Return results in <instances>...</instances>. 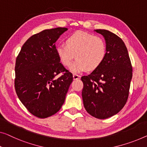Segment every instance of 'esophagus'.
Instances as JSON below:
<instances>
[{
	"label": "esophagus",
	"instance_id": "34e87169",
	"mask_svg": "<svg viewBox=\"0 0 147 147\" xmlns=\"http://www.w3.org/2000/svg\"><path fill=\"white\" fill-rule=\"evenodd\" d=\"M73 79L74 80H78L79 79V78H80V76L78 75V74H73Z\"/></svg>",
	"mask_w": 147,
	"mask_h": 147
}]
</instances>
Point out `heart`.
Segmentation results:
<instances>
[{
  "label": "heart",
  "mask_w": 147,
  "mask_h": 147,
  "mask_svg": "<svg viewBox=\"0 0 147 147\" xmlns=\"http://www.w3.org/2000/svg\"><path fill=\"white\" fill-rule=\"evenodd\" d=\"M56 52L65 66L71 65L76 57L69 69L74 73H80L86 69L94 71L101 66L107 56V45L100 37L77 31L68 37L66 44L57 45Z\"/></svg>",
  "instance_id": "b5f03b06"
}]
</instances>
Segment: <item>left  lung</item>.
Wrapping results in <instances>:
<instances>
[{"mask_svg": "<svg viewBox=\"0 0 147 147\" xmlns=\"http://www.w3.org/2000/svg\"><path fill=\"white\" fill-rule=\"evenodd\" d=\"M94 31L105 39L107 56L99 68L81 77L84 84L82 96L87 112L103 119L117 114L125 105L133 69L122 39L108 30Z\"/></svg>", "mask_w": 147, "mask_h": 147, "instance_id": "1", "label": "left lung"}]
</instances>
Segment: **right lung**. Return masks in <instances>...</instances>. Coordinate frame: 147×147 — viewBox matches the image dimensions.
<instances>
[{
	"label": "right lung",
	"instance_id": "add662e5",
	"mask_svg": "<svg viewBox=\"0 0 147 147\" xmlns=\"http://www.w3.org/2000/svg\"><path fill=\"white\" fill-rule=\"evenodd\" d=\"M66 28L45 30L33 35L23 45L16 60L14 86L18 98L28 111L46 118L64 104L73 74L60 63L55 42ZM63 74L59 78L57 74Z\"/></svg>",
	"mask_w": 147,
	"mask_h": 147
}]
</instances>
